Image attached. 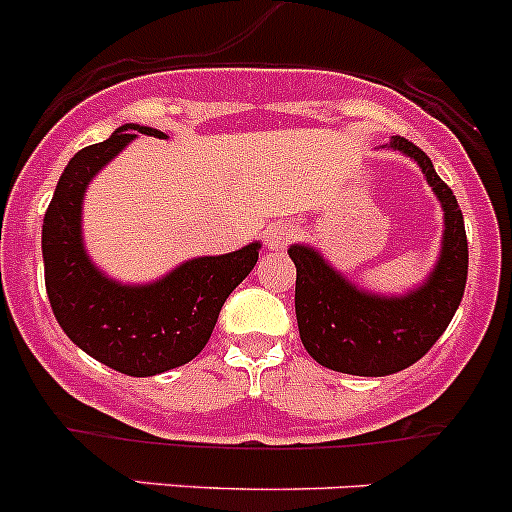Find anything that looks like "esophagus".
I'll list each match as a JSON object with an SVG mask.
<instances>
[{"label":"esophagus","instance_id":"obj_1","mask_svg":"<svg viewBox=\"0 0 512 512\" xmlns=\"http://www.w3.org/2000/svg\"><path fill=\"white\" fill-rule=\"evenodd\" d=\"M290 237H293V227H290L288 222L270 224V227L265 229L267 250H283V247L290 242Z\"/></svg>","mask_w":512,"mask_h":512}]
</instances>
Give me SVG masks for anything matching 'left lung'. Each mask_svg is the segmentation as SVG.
<instances>
[{
  "mask_svg": "<svg viewBox=\"0 0 512 512\" xmlns=\"http://www.w3.org/2000/svg\"><path fill=\"white\" fill-rule=\"evenodd\" d=\"M381 148L417 161L444 214L442 247L427 280L401 295L358 288L310 245H290L295 315L305 351L321 366L351 376H389L417 364L447 331L467 283V234L455 194L422 148L401 136Z\"/></svg>",
  "mask_w": 512,
  "mask_h": 512,
  "instance_id": "8db88e82",
  "label": "left lung"
}]
</instances>
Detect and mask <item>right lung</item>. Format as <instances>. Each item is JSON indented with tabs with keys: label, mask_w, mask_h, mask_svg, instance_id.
I'll return each mask as SVG.
<instances>
[{
	"label": "right lung",
	"mask_w": 512,
	"mask_h": 512,
	"mask_svg": "<svg viewBox=\"0 0 512 512\" xmlns=\"http://www.w3.org/2000/svg\"><path fill=\"white\" fill-rule=\"evenodd\" d=\"M138 133L169 138L159 128L123 123L70 159L42 222V260L47 298L65 336L121 374L156 376L189 364L207 346L224 300L250 275L262 245L191 257L154 283L108 278L85 250L83 199L90 181Z\"/></svg>",
	"instance_id": "right-lung-1"
}]
</instances>
